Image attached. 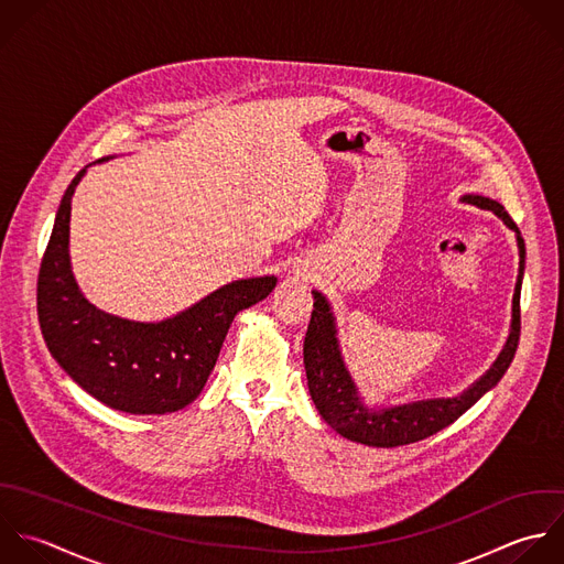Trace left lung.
<instances>
[{
  "label": "left lung",
  "instance_id": "left-lung-1",
  "mask_svg": "<svg viewBox=\"0 0 564 564\" xmlns=\"http://www.w3.org/2000/svg\"><path fill=\"white\" fill-rule=\"evenodd\" d=\"M466 199L479 208H488L497 213L517 232V239H519L521 270H519L517 294H514V323H512L510 340L503 354L499 356V360L495 362V367L464 395L413 402V404L395 406L389 411L369 413L360 404L356 387L343 365L329 305L321 292H312L314 310H312L310 327L303 343V362L307 371L310 395L321 417L336 433H340L351 442L373 446V448H398V446L422 442L440 433L442 429L451 426L453 422H457L481 395H486L503 378V373L514 360L519 338H521V283H523V270H525V241L521 237L519 226L499 202L481 195H468Z\"/></svg>",
  "mask_w": 564,
  "mask_h": 564
}]
</instances>
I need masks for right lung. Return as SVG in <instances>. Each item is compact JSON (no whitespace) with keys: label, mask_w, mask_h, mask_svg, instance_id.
<instances>
[{"label":"right lung","mask_w":564,"mask_h":564,"mask_svg":"<svg viewBox=\"0 0 564 564\" xmlns=\"http://www.w3.org/2000/svg\"><path fill=\"white\" fill-rule=\"evenodd\" d=\"M69 182L56 210L36 279V316L52 358L91 398L131 415H164L191 404L204 389L239 310L263 301L274 276L228 283L162 323H131L96 310L69 272Z\"/></svg>","instance_id":"obj_1"}]
</instances>
